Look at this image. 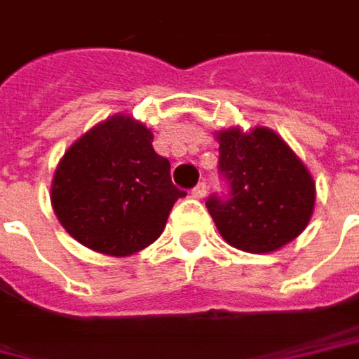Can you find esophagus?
I'll return each mask as SVG.
<instances>
[{
  "instance_id": "1",
  "label": "esophagus",
  "mask_w": 359,
  "mask_h": 359,
  "mask_svg": "<svg viewBox=\"0 0 359 359\" xmlns=\"http://www.w3.org/2000/svg\"><path fill=\"white\" fill-rule=\"evenodd\" d=\"M205 195H207V184H205V182H199V184L193 189V197H195V199H203Z\"/></svg>"
}]
</instances>
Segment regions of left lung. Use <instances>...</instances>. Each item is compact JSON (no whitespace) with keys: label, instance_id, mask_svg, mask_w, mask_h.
<instances>
[{"label":"left lung","instance_id":"1","mask_svg":"<svg viewBox=\"0 0 359 359\" xmlns=\"http://www.w3.org/2000/svg\"><path fill=\"white\" fill-rule=\"evenodd\" d=\"M219 168L231 199L211 197L207 209L229 245L270 254L303 233L315 211V180L305 162L274 130L240 126L215 132Z\"/></svg>","mask_w":359,"mask_h":359}]
</instances>
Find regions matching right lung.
I'll return each mask as SVG.
<instances>
[{
	"instance_id": "right-lung-1",
	"label": "right lung",
	"mask_w": 359,
	"mask_h": 359,
	"mask_svg": "<svg viewBox=\"0 0 359 359\" xmlns=\"http://www.w3.org/2000/svg\"><path fill=\"white\" fill-rule=\"evenodd\" d=\"M152 140L146 123L116 114L69 146L54 170L50 203L73 240L111 258L158 240L184 191L172 184L170 162Z\"/></svg>"
}]
</instances>
